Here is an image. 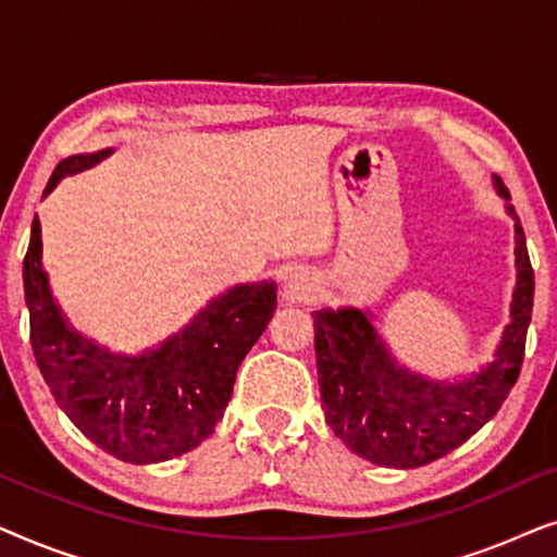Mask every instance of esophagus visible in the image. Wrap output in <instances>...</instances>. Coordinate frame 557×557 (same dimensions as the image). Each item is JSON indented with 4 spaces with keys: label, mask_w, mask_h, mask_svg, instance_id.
<instances>
[{
    "label": "esophagus",
    "mask_w": 557,
    "mask_h": 557,
    "mask_svg": "<svg viewBox=\"0 0 557 557\" xmlns=\"http://www.w3.org/2000/svg\"><path fill=\"white\" fill-rule=\"evenodd\" d=\"M317 294V281L307 269H296L284 284V301L286 304H304L311 301Z\"/></svg>",
    "instance_id": "obj_1"
}]
</instances>
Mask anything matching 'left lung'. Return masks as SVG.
<instances>
[{"label": "left lung", "instance_id": "1", "mask_svg": "<svg viewBox=\"0 0 557 557\" xmlns=\"http://www.w3.org/2000/svg\"><path fill=\"white\" fill-rule=\"evenodd\" d=\"M497 193L507 187L494 177ZM509 215L515 210L509 208ZM517 286L494 360L469 377L429 380L398 364L362 309L314 311V352L326 425L349 451L380 467L416 469L454 451L497 416L520 377L535 271L515 218Z\"/></svg>", "mask_w": 557, "mask_h": 557}]
</instances>
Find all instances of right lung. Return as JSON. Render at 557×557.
I'll use <instances>...</instances> for the list:
<instances>
[{"label":"right lung","instance_id":"1","mask_svg":"<svg viewBox=\"0 0 557 557\" xmlns=\"http://www.w3.org/2000/svg\"><path fill=\"white\" fill-rule=\"evenodd\" d=\"M109 154L111 149H103L63 159L42 197L67 174L88 170ZM22 281L29 342L52 398L83 436L128 463L174 459L215 431L243 357L276 311L273 281L240 284L212 299L159 347L141 355H113L75 332L52 299L37 218Z\"/></svg>","mask_w":557,"mask_h":557}]
</instances>
